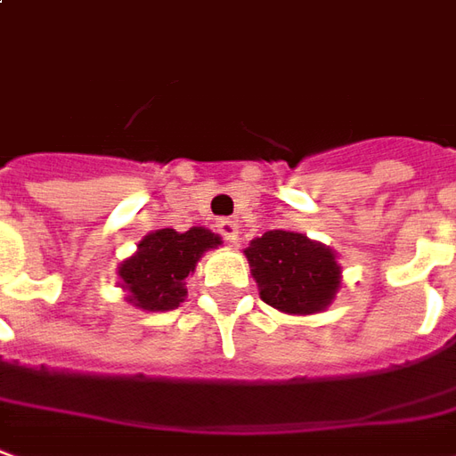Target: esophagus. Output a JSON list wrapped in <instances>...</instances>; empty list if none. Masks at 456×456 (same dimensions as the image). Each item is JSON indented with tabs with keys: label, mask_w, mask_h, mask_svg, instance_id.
<instances>
[{
	"label": "esophagus",
	"mask_w": 456,
	"mask_h": 456,
	"mask_svg": "<svg viewBox=\"0 0 456 456\" xmlns=\"http://www.w3.org/2000/svg\"><path fill=\"white\" fill-rule=\"evenodd\" d=\"M217 232L222 234V237L227 239V241H237V237H239L237 222H232V219H219Z\"/></svg>",
	"instance_id": "1"
}]
</instances>
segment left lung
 <instances>
[{
	"mask_svg": "<svg viewBox=\"0 0 456 456\" xmlns=\"http://www.w3.org/2000/svg\"><path fill=\"white\" fill-rule=\"evenodd\" d=\"M264 304L289 316L321 314L340 289L336 251L298 232L272 229L244 249Z\"/></svg>",
	"mask_w": 456,
	"mask_h": 456,
	"instance_id": "left-lung-1",
	"label": "left lung"
}]
</instances>
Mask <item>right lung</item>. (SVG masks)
<instances>
[{
	"mask_svg": "<svg viewBox=\"0 0 456 456\" xmlns=\"http://www.w3.org/2000/svg\"><path fill=\"white\" fill-rule=\"evenodd\" d=\"M219 244L222 237L205 227L155 229L140 239L128 259L118 264V286L135 308L148 314L173 311L187 298V276L195 273L197 261Z\"/></svg>",
	"mask_w": 456,
	"mask_h": 456,
	"instance_id": "add662e5",
	"label": "right lung"
}]
</instances>
